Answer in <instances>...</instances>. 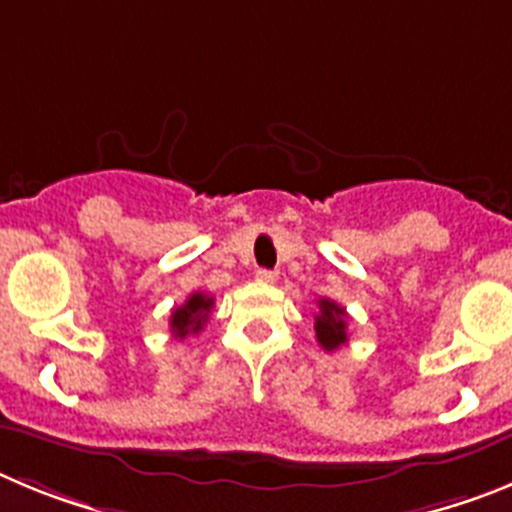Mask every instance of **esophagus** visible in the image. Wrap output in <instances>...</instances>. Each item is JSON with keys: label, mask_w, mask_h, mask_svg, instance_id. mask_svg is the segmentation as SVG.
Returning <instances> with one entry per match:
<instances>
[{"label": "esophagus", "mask_w": 512, "mask_h": 512, "mask_svg": "<svg viewBox=\"0 0 512 512\" xmlns=\"http://www.w3.org/2000/svg\"><path fill=\"white\" fill-rule=\"evenodd\" d=\"M255 278L260 280V283H275V280H278V270H265V267H260L255 273Z\"/></svg>", "instance_id": "1"}]
</instances>
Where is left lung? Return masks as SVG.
<instances>
[{
  "label": "left lung",
  "instance_id": "left-lung-1",
  "mask_svg": "<svg viewBox=\"0 0 512 512\" xmlns=\"http://www.w3.org/2000/svg\"><path fill=\"white\" fill-rule=\"evenodd\" d=\"M316 339L326 352H334L342 344H347V311L339 303L321 298L319 301V316H316Z\"/></svg>",
  "mask_w": 512,
  "mask_h": 512
}]
</instances>
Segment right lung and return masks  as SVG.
<instances>
[{"label": "right lung", "mask_w": 512, "mask_h": 512, "mask_svg": "<svg viewBox=\"0 0 512 512\" xmlns=\"http://www.w3.org/2000/svg\"><path fill=\"white\" fill-rule=\"evenodd\" d=\"M211 308H214V298L206 293H191L183 306H178L170 316V334L176 339H186L188 334H199L204 329L206 319H209Z\"/></svg>", "instance_id": "right-lung-1"}]
</instances>
